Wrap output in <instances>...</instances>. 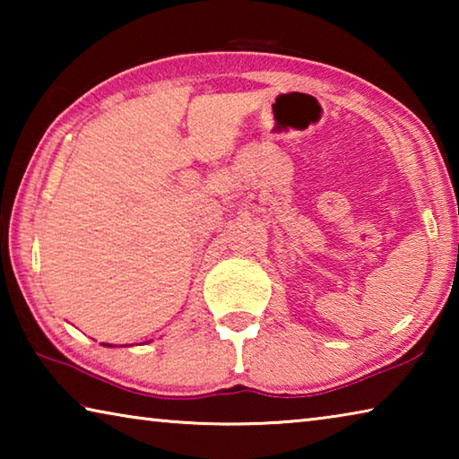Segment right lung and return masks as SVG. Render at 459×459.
I'll use <instances>...</instances> for the list:
<instances>
[{"label": "right lung", "instance_id": "obj_1", "mask_svg": "<svg viewBox=\"0 0 459 459\" xmlns=\"http://www.w3.org/2000/svg\"><path fill=\"white\" fill-rule=\"evenodd\" d=\"M105 346H107V344H105Z\"/></svg>", "mask_w": 459, "mask_h": 459}]
</instances>
